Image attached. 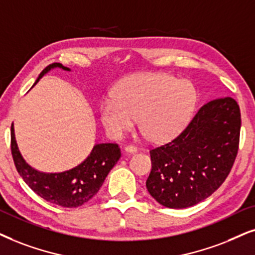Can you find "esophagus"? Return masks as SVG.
<instances>
[{"label": "esophagus", "instance_id": "obj_1", "mask_svg": "<svg viewBox=\"0 0 255 255\" xmlns=\"http://www.w3.org/2000/svg\"><path fill=\"white\" fill-rule=\"evenodd\" d=\"M125 150L127 151V153L133 154V153H136V151H137V148L135 147V146H133V144H128V146H126V147H125Z\"/></svg>", "mask_w": 255, "mask_h": 255}]
</instances>
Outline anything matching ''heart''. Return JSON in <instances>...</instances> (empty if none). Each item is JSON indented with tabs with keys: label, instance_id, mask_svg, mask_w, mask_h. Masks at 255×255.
Returning a JSON list of instances; mask_svg holds the SVG:
<instances>
[{
	"label": "heart",
	"instance_id": "b5f03b06",
	"mask_svg": "<svg viewBox=\"0 0 255 255\" xmlns=\"http://www.w3.org/2000/svg\"><path fill=\"white\" fill-rule=\"evenodd\" d=\"M195 102V89L189 82L166 74H135L118 83L113 99L101 102L100 120L109 136L120 138L137 119L147 140L162 142L185 127Z\"/></svg>",
	"mask_w": 255,
	"mask_h": 255
}]
</instances>
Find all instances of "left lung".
<instances>
[{"label": "left lung", "mask_w": 255, "mask_h": 255, "mask_svg": "<svg viewBox=\"0 0 255 255\" xmlns=\"http://www.w3.org/2000/svg\"><path fill=\"white\" fill-rule=\"evenodd\" d=\"M241 114L234 99L202 106L175 138L150 149L149 194L168 208H186L224 183L239 149Z\"/></svg>", "instance_id": "obj_1"}]
</instances>
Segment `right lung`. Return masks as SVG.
<instances>
[{
    "label": "right lung",
    "instance_id": "obj_1",
    "mask_svg": "<svg viewBox=\"0 0 255 255\" xmlns=\"http://www.w3.org/2000/svg\"><path fill=\"white\" fill-rule=\"evenodd\" d=\"M53 68L70 70L61 63H51L42 70L34 85ZM10 136L12 160L24 182L46 201L67 208L79 207L88 202L99 192L106 176L121 156L118 143H99L95 144L88 157L79 166L62 173H42L29 166L22 157L12 125Z\"/></svg>",
    "mask_w": 255,
    "mask_h": 255
}]
</instances>
